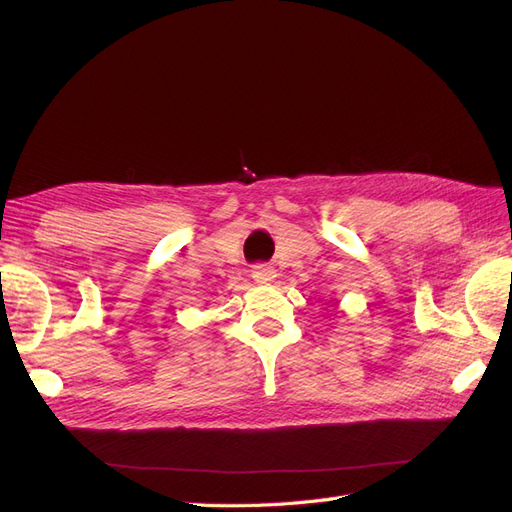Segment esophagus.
Wrapping results in <instances>:
<instances>
[{"label": "esophagus", "mask_w": 512, "mask_h": 512, "mask_svg": "<svg viewBox=\"0 0 512 512\" xmlns=\"http://www.w3.org/2000/svg\"><path fill=\"white\" fill-rule=\"evenodd\" d=\"M252 277H254L256 284H269V282L275 280L277 273H275V267H271V265H254L252 267Z\"/></svg>", "instance_id": "34e87169"}]
</instances>
